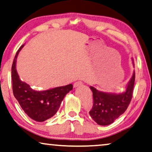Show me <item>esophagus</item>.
I'll use <instances>...</instances> for the list:
<instances>
[{"label":"esophagus","instance_id":"1","mask_svg":"<svg viewBox=\"0 0 152 152\" xmlns=\"http://www.w3.org/2000/svg\"><path fill=\"white\" fill-rule=\"evenodd\" d=\"M82 84H83V83L81 82V81H76V82H75V83H74V84H73V87H74V88H77V87L80 86H81Z\"/></svg>","mask_w":152,"mask_h":152}]
</instances>
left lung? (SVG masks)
Masks as SVG:
<instances>
[{
  "mask_svg": "<svg viewBox=\"0 0 152 152\" xmlns=\"http://www.w3.org/2000/svg\"><path fill=\"white\" fill-rule=\"evenodd\" d=\"M135 81V72L127 83L126 90L121 93L98 91L90 86L93 95V106L90 116L100 125H110L125 113L132 97Z\"/></svg>",
  "mask_w": 152,
  "mask_h": 152,
  "instance_id": "obj_1",
  "label": "left lung"
}]
</instances>
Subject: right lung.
<instances>
[{"label":"right lung","mask_w":152,"mask_h":152,"mask_svg":"<svg viewBox=\"0 0 152 152\" xmlns=\"http://www.w3.org/2000/svg\"><path fill=\"white\" fill-rule=\"evenodd\" d=\"M23 47L24 45L20 47L13 61V92L22 109L31 118L36 121L43 122L56 114L66 94L72 90V85L56 87L47 91H36L31 88L20 79L16 71V59Z\"/></svg>","instance_id":"obj_1"}]
</instances>
